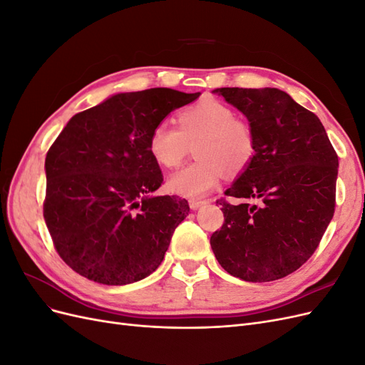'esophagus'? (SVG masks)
<instances>
[{
  "label": "esophagus",
  "mask_w": 365,
  "mask_h": 365,
  "mask_svg": "<svg viewBox=\"0 0 365 365\" xmlns=\"http://www.w3.org/2000/svg\"><path fill=\"white\" fill-rule=\"evenodd\" d=\"M204 204H205V201H201V200H190V201H189V205H190L192 210H197V208H200V207L204 205Z\"/></svg>",
  "instance_id": "1"
}]
</instances>
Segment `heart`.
Listing matches in <instances>:
<instances>
[{
	"label": "heart",
	"mask_w": 365,
	"mask_h": 365,
	"mask_svg": "<svg viewBox=\"0 0 365 365\" xmlns=\"http://www.w3.org/2000/svg\"><path fill=\"white\" fill-rule=\"evenodd\" d=\"M190 146L196 160L169 176L173 193L200 197L212 192L224 172L239 175L257 153V138L248 120L213 98H205L178 114V126L168 120L150 130L149 152L163 168H178Z\"/></svg>",
	"instance_id": "heart-1"
}]
</instances>
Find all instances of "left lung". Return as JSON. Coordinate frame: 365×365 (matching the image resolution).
<instances>
[{
  "label": "left lung",
  "instance_id": "obj_1",
  "mask_svg": "<svg viewBox=\"0 0 365 365\" xmlns=\"http://www.w3.org/2000/svg\"><path fill=\"white\" fill-rule=\"evenodd\" d=\"M254 126L257 153L220 200L210 237L217 262L245 282L279 280L315 252L335 213L338 155L319 118L277 88H217ZM256 200V203H252Z\"/></svg>",
  "mask_w": 365,
  "mask_h": 365
}]
</instances>
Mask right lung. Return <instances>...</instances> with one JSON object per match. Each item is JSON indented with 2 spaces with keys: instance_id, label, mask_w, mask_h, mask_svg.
<instances>
[{
  "instance_id": "add662e5",
  "label": "right lung",
  "mask_w": 365,
  "mask_h": 365,
  "mask_svg": "<svg viewBox=\"0 0 365 365\" xmlns=\"http://www.w3.org/2000/svg\"><path fill=\"white\" fill-rule=\"evenodd\" d=\"M200 94L170 88L115 94L71 117L54 140L46 158L43 219L73 271L121 286L160 267L190 208L181 197L152 195L163 173L149 135Z\"/></svg>"
}]
</instances>
